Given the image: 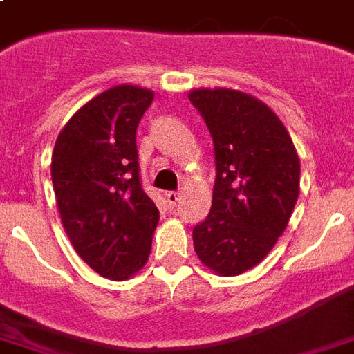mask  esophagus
Returning a JSON list of instances; mask_svg holds the SVG:
<instances>
[{"mask_svg":"<svg viewBox=\"0 0 354 354\" xmlns=\"http://www.w3.org/2000/svg\"><path fill=\"white\" fill-rule=\"evenodd\" d=\"M166 200L169 203V207H175L180 200V192H166Z\"/></svg>","mask_w":354,"mask_h":354,"instance_id":"obj_1","label":"esophagus"}]
</instances>
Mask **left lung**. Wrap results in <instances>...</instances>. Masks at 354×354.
Returning <instances> with one entry per match:
<instances>
[{
	"mask_svg": "<svg viewBox=\"0 0 354 354\" xmlns=\"http://www.w3.org/2000/svg\"><path fill=\"white\" fill-rule=\"evenodd\" d=\"M215 149V187L205 221L192 230L194 251L224 277L264 260L285 232L300 194V160L268 105L237 90H192Z\"/></svg>",
	"mask_w": 354,
	"mask_h": 354,
	"instance_id": "8db88e82",
	"label": "left lung"
}]
</instances>
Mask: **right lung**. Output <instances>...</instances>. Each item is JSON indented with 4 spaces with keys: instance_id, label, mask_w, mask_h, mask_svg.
Here are the masks:
<instances>
[{
    "instance_id": "right-lung-1",
    "label": "right lung",
    "mask_w": 354,
    "mask_h": 354,
    "mask_svg": "<svg viewBox=\"0 0 354 354\" xmlns=\"http://www.w3.org/2000/svg\"><path fill=\"white\" fill-rule=\"evenodd\" d=\"M151 90L95 95L69 118L53 152L54 194L75 251L102 277L128 279L151 254L160 213L139 174L136 131Z\"/></svg>"
}]
</instances>
